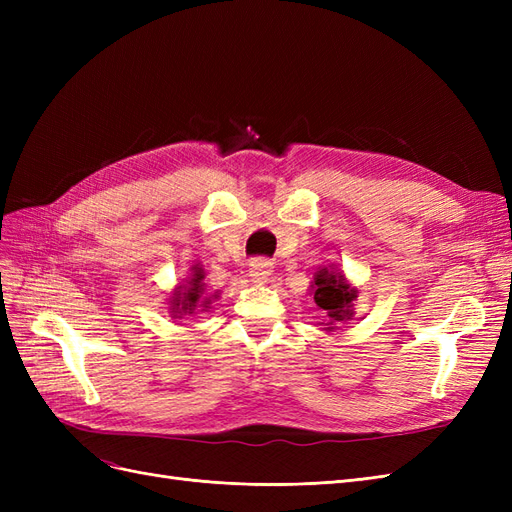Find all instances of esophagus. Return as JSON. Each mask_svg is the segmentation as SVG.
<instances>
[{
  "label": "esophagus",
  "mask_w": 512,
  "mask_h": 512,
  "mask_svg": "<svg viewBox=\"0 0 512 512\" xmlns=\"http://www.w3.org/2000/svg\"><path fill=\"white\" fill-rule=\"evenodd\" d=\"M271 273H273V265H271L269 260H262V258L252 260V265H250V277H252V282L265 284V282L269 280Z\"/></svg>",
  "instance_id": "34e87169"
}]
</instances>
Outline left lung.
Masks as SVG:
<instances>
[{
  "label": "left lung",
  "instance_id": "1",
  "mask_svg": "<svg viewBox=\"0 0 512 512\" xmlns=\"http://www.w3.org/2000/svg\"><path fill=\"white\" fill-rule=\"evenodd\" d=\"M314 301L324 318L329 320L327 331L333 322H344L352 318V301L356 299V288H352L346 277L337 271L322 269L314 277ZM324 324V322H322Z\"/></svg>",
  "mask_w": 512,
  "mask_h": 512
}]
</instances>
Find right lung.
<instances>
[{"mask_svg":"<svg viewBox=\"0 0 512 512\" xmlns=\"http://www.w3.org/2000/svg\"><path fill=\"white\" fill-rule=\"evenodd\" d=\"M205 273L200 269V265L192 267V275L190 280L185 282L183 286H179L173 294V299H170V309H173V318H181L185 314H194L196 307H209L211 299L215 297L218 299V294H213V297H203L205 294ZM201 305L198 306L197 303Z\"/></svg>","mask_w":512,"mask_h":512,"instance_id":"add662e5","label":"right lung"}]
</instances>
